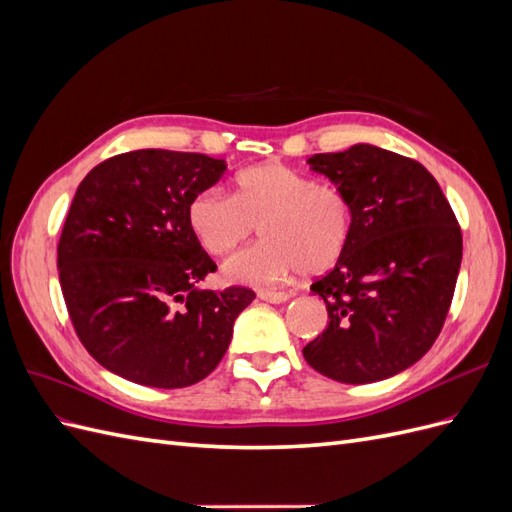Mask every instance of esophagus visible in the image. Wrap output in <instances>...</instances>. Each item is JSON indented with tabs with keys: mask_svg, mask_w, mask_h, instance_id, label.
I'll return each instance as SVG.
<instances>
[{
	"mask_svg": "<svg viewBox=\"0 0 512 512\" xmlns=\"http://www.w3.org/2000/svg\"><path fill=\"white\" fill-rule=\"evenodd\" d=\"M258 297L267 303H286L290 299L288 292H275V290H260Z\"/></svg>",
	"mask_w": 512,
	"mask_h": 512,
	"instance_id": "34e87169",
	"label": "esophagus"
}]
</instances>
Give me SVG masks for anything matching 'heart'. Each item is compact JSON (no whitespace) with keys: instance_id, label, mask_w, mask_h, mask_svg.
<instances>
[{"instance_id":"1","label":"heart","mask_w":512,"mask_h":512,"mask_svg":"<svg viewBox=\"0 0 512 512\" xmlns=\"http://www.w3.org/2000/svg\"><path fill=\"white\" fill-rule=\"evenodd\" d=\"M198 243L226 256L262 232V241L226 260L230 282L277 286L288 277L322 273L342 258L352 235V205L333 183H320L282 162L250 166L232 181L230 196L198 192L188 207Z\"/></svg>"}]
</instances>
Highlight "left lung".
<instances>
[{
    "label": "left lung",
    "instance_id": "left-lung-1",
    "mask_svg": "<svg viewBox=\"0 0 512 512\" xmlns=\"http://www.w3.org/2000/svg\"><path fill=\"white\" fill-rule=\"evenodd\" d=\"M352 205L342 258L312 290L327 329L305 348L322 376L346 384L391 378L436 342L461 265V228L429 170L374 145L307 160Z\"/></svg>",
    "mask_w": 512,
    "mask_h": 512
}]
</instances>
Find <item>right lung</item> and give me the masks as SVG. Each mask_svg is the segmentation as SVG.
Instances as JSON below:
<instances>
[{
    "instance_id": "right-lung-1",
    "label": "right lung",
    "mask_w": 512,
    "mask_h": 512,
    "mask_svg": "<svg viewBox=\"0 0 512 512\" xmlns=\"http://www.w3.org/2000/svg\"><path fill=\"white\" fill-rule=\"evenodd\" d=\"M226 162L138 149L81 181L57 245L59 284L85 350L113 374L156 389L207 378L256 294L200 290L215 262L188 222L190 200Z\"/></svg>"
}]
</instances>
